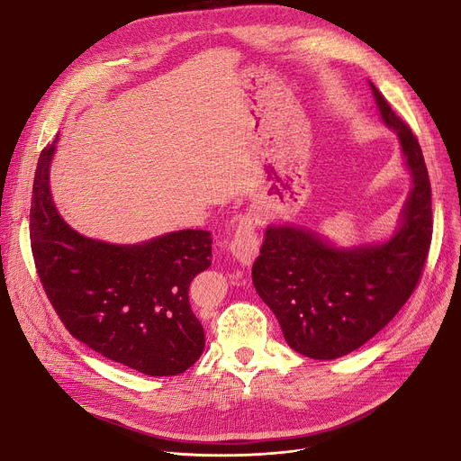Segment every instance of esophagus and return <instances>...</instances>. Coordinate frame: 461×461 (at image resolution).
Segmentation results:
<instances>
[{
    "instance_id": "obj_1",
    "label": "esophagus",
    "mask_w": 461,
    "mask_h": 461,
    "mask_svg": "<svg viewBox=\"0 0 461 461\" xmlns=\"http://www.w3.org/2000/svg\"><path fill=\"white\" fill-rule=\"evenodd\" d=\"M231 254L246 267L254 263V259L259 254V239H258V221L244 213L239 217L233 239L230 242Z\"/></svg>"
}]
</instances>
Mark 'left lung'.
<instances>
[{
    "mask_svg": "<svg viewBox=\"0 0 461 461\" xmlns=\"http://www.w3.org/2000/svg\"><path fill=\"white\" fill-rule=\"evenodd\" d=\"M369 86L411 173L399 231L383 244L340 249L302 228L268 226L252 267L254 286L286 344L316 360L358 349L393 320L421 279L432 240V191L420 141Z\"/></svg>",
    "mask_w": 461,
    "mask_h": 461,
    "instance_id": "obj_1",
    "label": "left lung"
}]
</instances>
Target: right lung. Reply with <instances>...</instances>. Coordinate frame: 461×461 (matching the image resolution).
Returning <instances> with one entry per match:
<instances>
[{
    "instance_id": "obj_1",
    "label": "right lung",
    "mask_w": 461,
    "mask_h": 461,
    "mask_svg": "<svg viewBox=\"0 0 461 461\" xmlns=\"http://www.w3.org/2000/svg\"><path fill=\"white\" fill-rule=\"evenodd\" d=\"M57 140L41 150L31 200V248L46 294L77 340L150 376L189 369L205 346L189 285L212 265V233L182 230L119 246L59 215L50 191Z\"/></svg>"
}]
</instances>
